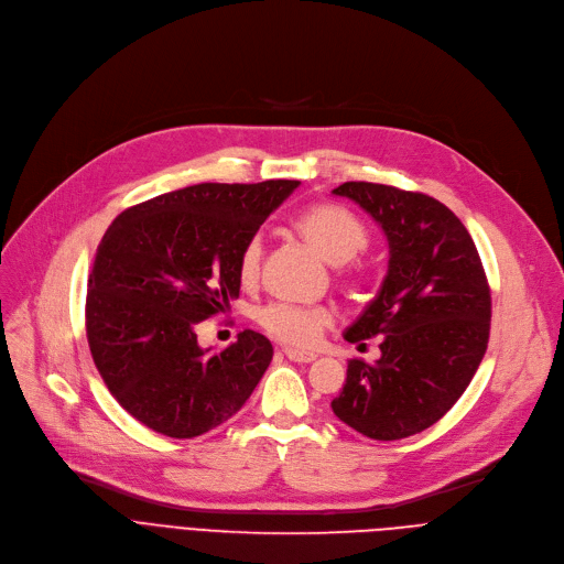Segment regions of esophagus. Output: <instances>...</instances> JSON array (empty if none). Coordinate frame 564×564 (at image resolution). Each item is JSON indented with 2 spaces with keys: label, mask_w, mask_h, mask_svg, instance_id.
<instances>
[{
  "label": "esophagus",
  "mask_w": 564,
  "mask_h": 564,
  "mask_svg": "<svg viewBox=\"0 0 564 564\" xmlns=\"http://www.w3.org/2000/svg\"><path fill=\"white\" fill-rule=\"evenodd\" d=\"M291 361H297V364H310L316 359L314 352H303V350H295V348H284L282 350Z\"/></svg>",
  "instance_id": "34e87169"
}]
</instances>
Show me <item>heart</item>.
<instances>
[{
  "label": "heart",
  "mask_w": 564,
  "mask_h": 564,
  "mask_svg": "<svg viewBox=\"0 0 564 564\" xmlns=\"http://www.w3.org/2000/svg\"><path fill=\"white\" fill-rule=\"evenodd\" d=\"M295 229L301 237L329 263H346L369 243V231L364 223L339 205H314L295 218ZM263 241L252 235L239 254V275L243 282H254L261 267ZM257 323L271 337L282 344L307 348L329 323L323 307H303L289 303H271L257 312Z\"/></svg>",
  "instance_id": "1"
}]
</instances>
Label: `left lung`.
I'll return each instance as SVG.
<instances>
[{"instance_id":"8db88e82","label":"left lung","mask_w":564,"mask_h":564,"mask_svg":"<svg viewBox=\"0 0 564 564\" xmlns=\"http://www.w3.org/2000/svg\"><path fill=\"white\" fill-rule=\"evenodd\" d=\"M382 227L389 269L346 329V341L380 337L376 364L350 359L333 412L357 433L403 440L437 423L469 387L489 341L491 295L476 243L440 200L387 184L346 182Z\"/></svg>"}]
</instances>
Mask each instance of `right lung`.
<instances>
[{"mask_svg":"<svg viewBox=\"0 0 564 564\" xmlns=\"http://www.w3.org/2000/svg\"><path fill=\"white\" fill-rule=\"evenodd\" d=\"M295 180L195 184L124 209L95 252L86 337L113 399L154 433L205 435L235 416L273 359L243 329L220 352L195 325L239 297L243 243L297 188Z\"/></svg>","mask_w":564,"mask_h":564,"instance_id":"right-lung-1","label":"right lung"}]
</instances>
